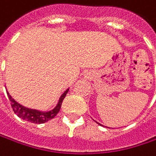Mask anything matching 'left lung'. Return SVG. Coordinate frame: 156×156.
<instances>
[{"instance_id": "8db88e82", "label": "left lung", "mask_w": 156, "mask_h": 156, "mask_svg": "<svg viewBox=\"0 0 156 156\" xmlns=\"http://www.w3.org/2000/svg\"><path fill=\"white\" fill-rule=\"evenodd\" d=\"M95 122H96V121H95ZM97 122V123H98V124H99V125H101V126H103V125H102V124H101V123H99V122ZM107 128H109V127H107Z\"/></svg>"}]
</instances>
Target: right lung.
I'll list each match as a JSON object with an SVG mask.
<instances>
[{"label":"right lung","mask_w":156,"mask_h":156,"mask_svg":"<svg viewBox=\"0 0 156 156\" xmlns=\"http://www.w3.org/2000/svg\"><path fill=\"white\" fill-rule=\"evenodd\" d=\"M69 89L66 90L62 95L60 96L58 101H57V104L55 105V107L50 111H47V112H43V111H39V110H35V109H31V108H27V107H24L23 106L22 104L18 103L8 92L7 90V95L9 97V100L11 101V105H12V108L14 112V113L20 117L21 119L24 120V121H27V122H33V123H37V124H40V123H44L46 122L47 121L53 119L55 117V115L58 113L60 108H61V105H62V102H63V100L65 99L66 93L68 92Z\"/></svg>","instance_id":"1"}]
</instances>
